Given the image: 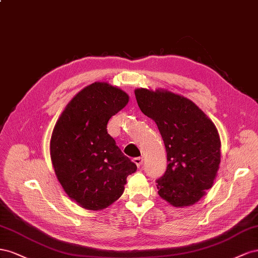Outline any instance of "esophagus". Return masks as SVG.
I'll use <instances>...</instances> for the list:
<instances>
[{"label": "esophagus", "mask_w": 258, "mask_h": 258, "mask_svg": "<svg viewBox=\"0 0 258 258\" xmlns=\"http://www.w3.org/2000/svg\"><path fill=\"white\" fill-rule=\"evenodd\" d=\"M134 163L137 165V167H141L142 165H143V162H144V159L143 158H141V157H138V158H134Z\"/></svg>", "instance_id": "1"}]
</instances>
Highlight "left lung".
Returning <instances> with one entry per match:
<instances>
[{
    "instance_id": "left-lung-1",
    "label": "left lung",
    "mask_w": 258,
    "mask_h": 258,
    "mask_svg": "<svg viewBox=\"0 0 258 258\" xmlns=\"http://www.w3.org/2000/svg\"><path fill=\"white\" fill-rule=\"evenodd\" d=\"M142 112L157 123L167 166L157 179L158 194L176 208L195 204L213 186L220 163L215 125L192 101L168 91L137 88Z\"/></svg>"
}]
</instances>
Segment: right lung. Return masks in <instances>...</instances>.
<instances>
[{"label": "right lung", "instance_id": "obj_1", "mask_svg": "<svg viewBox=\"0 0 258 258\" xmlns=\"http://www.w3.org/2000/svg\"><path fill=\"white\" fill-rule=\"evenodd\" d=\"M127 102L120 88L95 82L72 98L55 125L51 163L66 194L84 209L112 204L122 196L127 176L137 170L107 131L110 117Z\"/></svg>", "mask_w": 258, "mask_h": 258}]
</instances>
